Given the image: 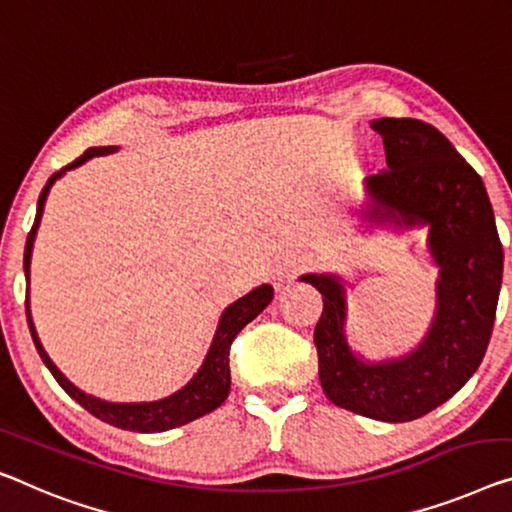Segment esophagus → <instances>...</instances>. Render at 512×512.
Here are the masks:
<instances>
[{"instance_id": "obj_1", "label": "esophagus", "mask_w": 512, "mask_h": 512, "mask_svg": "<svg viewBox=\"0 0 512 512\" xmlns=\"http://www.w3.org/2000/svg\"><path fill=\"white\" fill-rule=\"evenodd\" d=\"M305 262H303V259H299V262H294L292 266H289V269H285V271H280V278H289V276H292V273L296 271V269H301V266H303Z\"/></svg>"}]
</instances>
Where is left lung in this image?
Listing matches in <instances>:
<instances>
[{"instance_id": "8db88e82", "label": "left lung", "mask_w": 512, "mask_h": 512, "mask_svg": "<svg viewBox=\"0 0 512 512\" xmlns=\"http://www.w3.org/2000/svg\"><path fill=\"white\" fill-rule=\"evenodd\" d=\"M386 170L365 179L361 218L395 232L427 227L439 269L430 329L407 354L370 361L347 338V287L335 273H305L322 294L315 326L319 381L333 404L384 423H407L451 400L483 361L503 273V248L485 183L437 128L375 119Z\"/></svg>"}]
</instances>
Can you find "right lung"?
<instances>
[{
    "label": "right lung",
    "mask_w": 512,
    "mask_h": 512,
    "mask_svg": "<svg viewBox=\"0 0 512 512\" xmlns=\"http://www.w3.org/2000/svg\"><path fill=\"white\" fill-rule=\"evenodd\" d=\"M117 147H91L82 154L78 160H73L71 165L61 167L59 172L52 174L45 183L41 197H38V207H36V220L32 232L27 236V246H25V278H27V324L29 331H32L34 345L38 349V356L43 358L45 368L52 372V377L57 379V384L64 388V391L71 395V398L82 404L89 414H94L101 421L110 423L114 427H121V430H131V432H165L172 430V427L186 425L195 418H200L209 411L218 409L220 404L225 402L227 395H230V347L239 331L246 326L248 322L262 312L266 305L273 299V287L271 285H259L253 292H248L241 299H236L232 305H227L220 315L218 329L213 333L211 347L204 361L200 365V370L195 372L193 379L188 381L186 386L179 388L177 393L167 395L163 400H154V402H108L101 398H94L68 381L64 372H61L52 358L45 352L41 340H38L36 326L32 322V312H29V266H32V250H34V241H36V232L38 225H41L43 218V209H45V200H48V193L52 188V183L57 179L64 177L68 170H75V167L85 165L87 160L94 156H108L114 154Z\"/></svg>",
    "instance_id": "1"
}]
</instances>
